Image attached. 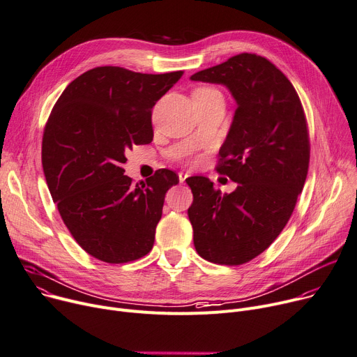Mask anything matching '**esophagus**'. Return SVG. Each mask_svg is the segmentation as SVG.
I'll use <instances>...</instances> for the list:
<instances>
[{
  "instance_id": "34e87169",
  "label": "esophagus",
  "mask_w": 357,
  "mask_h": 357,
  "mask_svg": "<svg viewBox=\"0 0 357 357\" xmlns=\"http://www.w3.org/2000/svg\"><path fill=\"white\" fill-rule=\"evenodd\" d=\"M188 176H190V174H188V173H184V172H180V173H178V180H180V183H184V181H185V178H187V177H188Z\"/></svg>"
}]
</instances>
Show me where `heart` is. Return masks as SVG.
<instances>
[{
	"label": "heart",
	"mask_w": 357,
	"mask_h": 357,
	"mask_svg": "<svg viewBox=\"0 0 357 357\" xmlns=\"http://www.w3.org/2000/svg\"><path fill=\"white\" fill-rule=\"evenodd\" d=\"M196 91H202V93H215V90H213V89H199V90H196Z\"/></svg>",
	"instance_id": "b5f03b06"
}]
</instances>
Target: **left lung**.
<instances>
[{
	"mask_svg": "<svg viewBox=\"0 0 357 357\" xmlns=\"http://www.w3.org/2000/svg\"><path fill=\"white\" fill-rule=\"evenodd\" d=\"M190 78L226 86L237 102L215 167L237 188L222 195L206 177L185 181L197 253L238 266L263 253L294 210L310 160L306 116L289 78L257 54H238Z\"/></svg>",
	"mask_w": 357,
	"mask_h": 357,
	"instance_id": "obj_1",
	"label": "left lung"
}]
</instances>
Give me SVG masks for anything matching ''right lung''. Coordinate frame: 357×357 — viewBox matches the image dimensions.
<instances>
[{"instance_id": "right-lung-1", "label": "right lung", "mask_w": 357, "mask_h": 357, "mask_svg": "<svg viewBox=\"0 0 357 357\" xmlns=\"http://www.w3.org/2000/svg\"><path fill=\"white\" fill-rule=\"evenodd\" d=\"M181 75L96 67L71 81L48 117L41 160L52 202L74 240L101 261L128 263L153 249L178 176L161 169L134 185L123 164L132 146L153 142L151 109Z\"/></svg>"}]
</instances>
